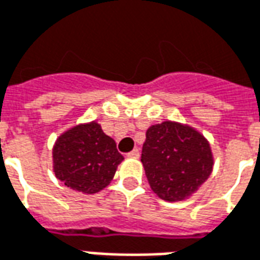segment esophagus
<instances>
[{"label":"esophagus","mask_w":260,"mask_h":260,"mask_svg":"<svg viewBox=\"0 0 260 260\" xmlns=\"http://www.w3.org/2000/svg\"><path fill=\"white\" fill-rule=\"evenodd\" d=\"M139 155H140L139 150L134 149L132 151H131L129 154H128V157H131V158H139Z\"/></svg>","instance_id":"34e87169"}]
</instances>
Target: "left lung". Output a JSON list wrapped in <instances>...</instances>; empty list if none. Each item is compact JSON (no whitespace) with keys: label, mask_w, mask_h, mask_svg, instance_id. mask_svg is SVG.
Masks as SVG:
<instances>
[{"label":"left lung","mask_w":260,"mask_h":260,"mask_svg":"<svg viewBox=\"0 0 260 260\" xmlns=\"http://www.w3.org/2000/svg\"><path fill=\"white\" fill-rule=\"evenodd\" d=\"M142 162L151 190L164 201L178 203L190 199L212 174L213 154L201 132L167 120L146 131Z\"/></svg>","instance_id":"left-lung-1"}]
</instances>
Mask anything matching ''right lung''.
<instances>
[{
    "label": "right lung",
    "mask_w": 260,
    "mask_h": 260,
    "mask_svg": "<svg viewBox=\"0 0 260 260\" xmlns=\"http://www.w3.org/2000/svg\"><path fill=\"white\" fill-rule=\"evenodd\" d=\"M122 159L114 139L106 135L96 121L64 131L52 149L55 176L82 194L99 193L107 187Z\"/></svg>",
    "instance_id": "right-lung-1"
}]
</instances>
